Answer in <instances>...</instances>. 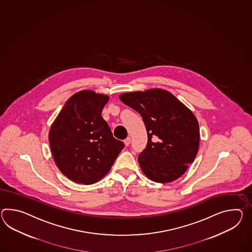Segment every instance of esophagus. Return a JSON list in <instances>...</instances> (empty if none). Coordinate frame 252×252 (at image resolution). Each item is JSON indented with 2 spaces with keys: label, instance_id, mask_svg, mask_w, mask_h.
Wrapping results in <instances>:
<instances>
[{
  "label": "esophagus",
  "instance_id": "obj_1",
  "mask_svg": "<svg viewBox=\"0 0 252 252\" xmlns=\"http://www.w3.org/2000/svg\"><path fill=\"white\" fill-rule=\"evenodd\" d=\"M124 143H125V145H126V147H128L129 145H130V143H131V138H130V137L126 138V139L124 140Z\"/></svg>",
  "mask_w": 252,
  "mask_h": 252
}]
</instances>
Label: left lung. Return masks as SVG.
I'll return each instance as SVG.
<instances>
[{
    "label": "left lung",
    "mask_w": 252,
    "mask_h": 252,
    "mask_svg": "<svg viewBox=\"0 0 252 252\" xmlns=\"http://www.w3.org/2000/svg\"><path fill=\"white\" fill-rule=\"evenodd\" d=\"M119 99L138 112L146 126L148 145L138 156L142 172L162 184L180 178L199 147V126L192 111L161 88L125 93Z\"/></svg>",
    "instance_id": "left-lung-1"
}]
</instances>
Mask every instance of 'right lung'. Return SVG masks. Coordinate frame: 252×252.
<instances>
[{
	"instance_id": "add662e5",
	"label": "right lung",
	"mask_w": 252,
	"mask_h": 252,
	"mask_svg": "<svg viewBox=\"0 0 252 252\" xmlns=\"http://www.w3.org/2000/svg\"><path fill=\"white\" fill-rule=\"evenodd\" d=\"M108 100L92 90L75 93L51 126L50 148L56 166L75 183L98 182L124 148L102 117Z\"/></svg>"
}]
</instances>
